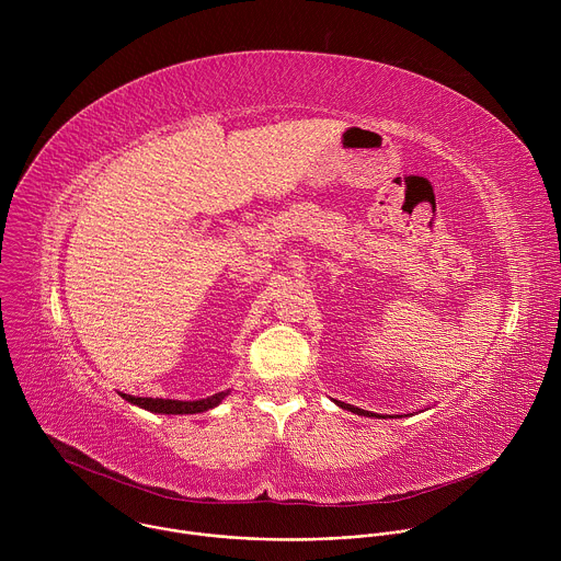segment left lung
Wrapping results in <instances>:
<instances>
[{
  "mask_svg": "<svg viewBox=\"0 0 561 561\" xmlns=\"http://www.w3.org/2000/svg\"><path fill=\"white\" fill-rule=\"evenodd\" d=\"M337 407H342V409H346V411H351V413H357V415H364V417H377L375 413H368V411H362V409H355V407H351V404H344V402H337Z\"/></svg>",
  "mask_w": 561,
  "mask_h": 561,
  "instance_id": "obj_1",
  "label": "left lung"
}]
</instances>
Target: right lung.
<instances>
[{
	"label": "right lung",
	"instance_id": "add662e5",
	"mask_svg": "<svg viewBox=\"0 0 561 561\" xmlns=\"http://www.w3.org/2000/svg\"><path fill=\"white\" fill-rule=\"evenodd\" d=\"M126 402L146 409L150 413H164V415H193V413H204L213 407H217L221 399L226 397V392H215L206 399H197V402H180V399H159V397H133V394H124Z\"/></svg>",
	"mask_w": 561,
	"mask_h": 561
}]
</instances>
